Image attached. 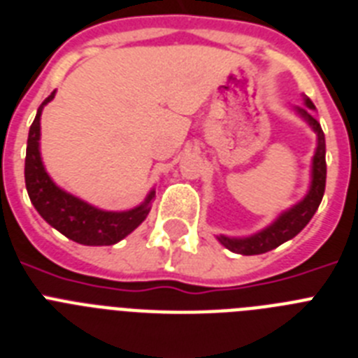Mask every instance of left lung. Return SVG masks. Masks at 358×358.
<instances>
[{"label":"left lung","mask_w":358,"mask_h":358,"mask_svg":"<svg viewBox=\"0 0 358 358\" xmlns=\"http://www.w3.org/2000/svg\"><path fill=\"white\" fill-rule=\"evenodd\" d=\"M313 109L315 105L309 98H306V107H296L295 109L317 133V151H315L313 164H311V185H309L308 194L299 203H295L287 211L282 213L271 225H267L266 229L258 231L255 235L244 236V238H229V236L224 235L218 236L220 244L225 245L233 253H267V251L278 248L280 244L299 235L317 213L318 206L322 202L324 189H326V138H324L320 123L311 114Z\"/></svg>","instance_id":"left-lung-1"}]
</instances>
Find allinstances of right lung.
Here are the masks:
<instances>
[{
	"mask_svg": "<svg viewBox=\"0 0 358 358\" xmlns=\"http://www.w3.org/2000/svg\"><path fill=\"white\" fill-rule=\"evenodd\" d=\"M50 92L40 105L29 131L25 156V185L32 206L41 218L62 235L83 245H113L133 233L151 211L155 191L147 194L145 202L129 211H103L83 202L54 184L47 174L40 155V118L41 110L54 98Z\"/></svg>",
	"mask_w": 358,
	"mask_h": 358,
	"instance_id": "add662e5",
	"label": "right lung"
}]
</instances>
